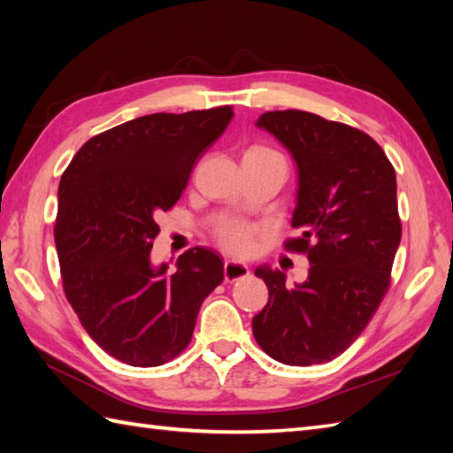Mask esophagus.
I'll return each instance as SVG.
<instances>
[{"label": "esophagus", "instance_id": "obj_1", "mask_svg": "<svg viewBox=\"0 0 453 453\" xmlns=\"http://www.w3.org/2000/svg\"><path fill=\"white\" fill-rule=\"evenodd\" d=\"M249 276V266L245 263H237V261H226L224 265V278L226 282H235L242 280V278Z\"/></svg>", "mask_w": 453, "mask_h": 453}]
</instances>
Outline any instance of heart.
<instances>
[{
	"instance_id": "heart-1",
	"label": "heart",
	"mask_w": 453,
	"mask_h": 453,
	"mask_svg": "<svg viewBox=\"0 0 453 453\" xmlns=\"http://www.w3.org/2000/svg\"><path fill=\"white\" fill-rule=\"evenodd\" d=\"M247 153H255V156H278L276 151L268 150L265 146H255ZM218 239H219V243L227 249V251L237 253V255L249 253L255 245L253 229L245 224H239V221H232V224L221 226L218 229Z\"/></svg>"
}]
</instances>
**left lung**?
<instances>
[{
  "mask_svg": "<svg viewBox=\"0 0 453 453\" xmlns=\"http://www.w3.org/2000/svg\"><path fill=\"white\" fill-rule=\"evenodd\" d=\"M255 124L296 163L292 227L302 234L286 247L307 253L310 273L288 286L282 271L257 266L268 302L253 334L282 364L329 362L358 339L389 288L401 243L395 169L368 134L313 112H265Z\"/></svg>",
  "mask_w": 453,
  "mask_h": 453,
  "instance_id": "8db88e82",
  "label": "left lung"
}]
</instances>
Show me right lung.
Instances as JSON below:
<instances>
[{
    "label": "right lung",
    "instance_id": "right-lung-1",
    "mask_svg": "<svg viewBox=\"0 0 453 453\" xmlns=\"http://www.w3.org/2000/svg\"><path fill=\"white\" fill-rule=\"evenodd\" d=\"M234 119L232 107L146 114L85 142L58 187L54 242L67 302L101 349L153 368L190 342L202 302L224 280L216 251L151 263L156 218Z\"/></svg>",
    "mask_w": 453,
    "mask_h": 453
}]
</instances>
